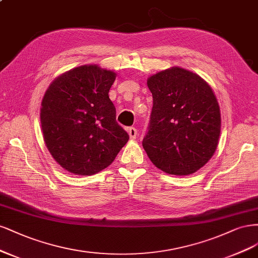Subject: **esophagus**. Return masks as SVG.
<instances>
[{
	"label": "esophagus",
	"mask_w": 258,
	"mask_h": 258,
	"mask_svg": "<svg viewBox=\"0 0 258 258\" xmlns=\"http://www.w3.org/2000/svg\"><path fill=\"white\" fill-rule=\"evenodd\" d=\"M127 133H128L131 139H135L136 138V136H137V130L135 127H133V126L130 127L127 130Z\"/></svg>",
	"instance_id": "obj_1"
}]
</instances>
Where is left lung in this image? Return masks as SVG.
Returning <instances> with one entry per match:
<instances>
[{
    "label": "left lung",
    "mask_w": 258,
    "mask_h": 258,
    "mask_svg": "<svg viewBox=\"0 0 258 258\" xmlns=\"http://www.w3.org/2000/svg\"><path fill=\"white\" fill-rule=\"evenodd\" d=\"M153 107L143 147L157 168L176 176L201 169L215 152L221 112L211 87L198 75L171 68L148 79Z\"/></svg>",
    "instance_id": "left-lung-1"
}]
</instances>
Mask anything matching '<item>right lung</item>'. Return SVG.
Segmentation results:
<instances>
[{
    "instance_id": "right-lung-1",
    "label": "right lung",
    "mask_w": 258,
    "mask_h": 258,
    "mask_svg": "<svg viewBox=\"0 0 258 258\" xmlns=\"http://www.w3.org/2000/svg\"><path fill=\"white\" fill-rule=\"evenodd\" d=\"M114 79L112 71L82 65L55 78L46 91L40 108L45 144L72 173L90 176L105 169L127 143L108 95Z\"/></svg>"
}]
</instances>
